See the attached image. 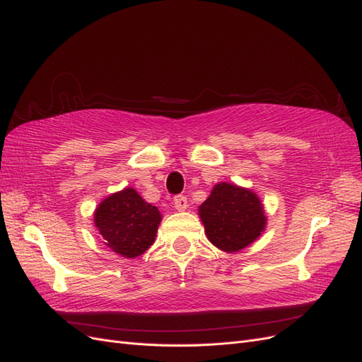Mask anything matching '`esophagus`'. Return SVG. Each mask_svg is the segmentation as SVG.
Returning a JSON list of instances; mask_svg holds the SVG:
<instances>
[{
    "label": "esophagus",
    "instance_id": "1",
    "mask_svg": "<svg viewBox=\"0 0 362 362\" xmlns=\"http://www.w3.org/2000/svg\"><path fill=\"white\" fill-rule=\"evenodd\" d=\"M174 208L179 212H183L188 208V199L185 197V195H177V197L174 199Z\"/></svg>",
    "mask_w": 362,
    "mask_h": 362
}]
</instances>
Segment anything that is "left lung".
<instances>
[{
	"instance_id": "1",
	"label": "left lung",
	"mask_w": 362,
	"mask_h": 362,
	"mask_svg": "<svg viewBox=\"0 0 362 362\" xmlns=\"http://www.w3.org/2000/svg\"><path fill=\"white\" fill-rule=\"evenodd\" d=\"M208 240L226 253L253 244L267 227V214L257 194L235 183L220 182L199 206Z\"/></svg>"
}]
</instances>
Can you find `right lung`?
Returning a JSON list of instances; mask_svg holds the SVG:
<instances>
[{
	"mask_svg": "<svg viewBox=\"0 0 362 362\" xmlns=\"http://www.w3.org/2000/svg\"><path fill=\"white\" fill-rule=\"evenodd\" d=\"M162 215L133 188H124L103 200L94 212V224L109 249L135 259L153 245Z\"/></svg>",
	"mask_w": 362,
	"mask_h": 362,
	"instance_id": "1",
	"label": "right lung"
}]
</instances>
